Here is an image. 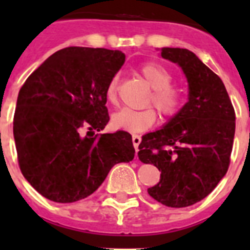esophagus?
<instances>
[{
    "instance_id": "1",
    "label": "esophagus",
    "mask_w": 250,
    "mask_h": 250,
    "mask_svg": "<svg viewBox=\"0 0 250 250\" xmlns=\"http://www.w3.org/2000/svg\"><path fill=\"white\" fill-rule=\"evenodd\" d=\"M141 143V138L138 135V134H134L132 135V144H134V147H135V150H139V145H140Z\"/></svg>"
}]
</instances>
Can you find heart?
Instances as JSON below:
<instances>
[{
  "mask_svg": "<svg viewBox=\"0 0 250 250\" xmlns=\"http://www.w3.org/2000/svg\"><path fill=\"white\" fill-rule=\"evenodd\" d=\"M140 72L152 89L149 101L165 118H173L183 106L182 91L173 86V75L165 66L158 62H147L141 66ZM118 77H112L105 90V99L109 104L118 101ZM156 121V112L149 107L144 110H132L124 107L114 112L111 123L115 127L131 132L145 131Z\"/></svg>",
  "mask_w": 250,
  "mask_h": 250,
  "instance_id": "heart-1",
  "label": "heart"
}]
</instances>
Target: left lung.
I'll use <instances>...</instances> for the list:
<instances>
[{"label":"left lung","instance_id":"obj_1","mask_svg":"<svg viewBox=\"0 0 250 250\" xmlns=\"http://www.w3.org/2000/svg\"><path fill=\"white\" fill-rule=\"evenodd\" d=\"M161 57L182 67L189 98L164 127L143 136L138 156L161 171L149 195L167 207L185 208L209 195L228 171L235 112L220 77L194 52L163 47Z\"/></svg>","mask_w":250,"mask_h":250}]
</instances>
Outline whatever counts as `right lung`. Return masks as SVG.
<instances>
[{"label": "right lung", "mask_w": 250, "mask_h": 250, "mask_svg": "<svg viewBox=\"0 0 250 250\" xmlns=\"http://www.w3.org/2000/svg\"><path fill=\"white\" fill-rule=\"evenodd\" d=\"M124 62L121 51L71 46L22 85L13 118L17 159L22 175L47 199L87 198L115 164L134 159L129 132H94L109 123L105 90Z\"/></svg>", "instance_id": "right-lung-1"}]
</instances>
